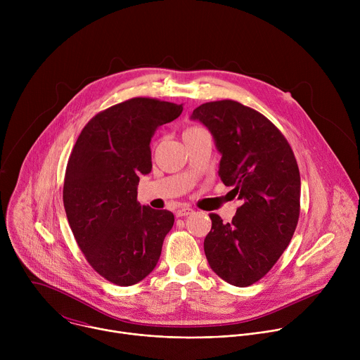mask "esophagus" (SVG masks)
<instances>
[{
	"label": "esophagus",
	"mask_w": 360,
	"mask_h": 360,
	"mask_svg": "<svg viewBox=\"0 0 360 360\" xmlns=\"http://www.w3.org/2000/svg\"><path fill=\"white\" fill-rule=\"evenodd\" d=\"M191 214H193V210L189 208V207H181V208H178L176 212H175V215H176L178 218H181V217H188V215H191Z\"/></svg>",
	"instance_id": "34e87169"
}]
</instances>
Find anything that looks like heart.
<instances>
[{"mask_svg":"<svg viewBox=\"0 0 360 360\" xmlns=\"http://www.w3.org/2000/svg\"><path fill=\"white\" fill-rule=\"evenodd\" d=\"M205 132L202 128L199 127H188L185 131H184V136H189V135H196V134H202Z\"/></svg>","mask_w":360,"mask_h":360,"instance_id":"heart-1","label":"heart"}]
</instances>
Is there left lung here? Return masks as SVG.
Returning a JSON list of instances; mask_svg holds the SVG:
<instances>
[{"instance_id": "left-lung-1", "label": "left lung", "mask_w": 360, "mask_h": 360, "mask_svg": "<svg viewBox=\"0 0 360 360\" xmlns=\"http://www.w3.org/2000/svg\"><path fill=\"white\" fill-rule=\"evenodd\" d=\"M222 153L219 176L240 200L232 222L211 214L203 249L212 271L245 288L262 279L289 245L300 212V175L282 132L236 101L207 102L192 112Z\"/></svg>"}]
</instances>
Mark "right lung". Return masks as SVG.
<instances>
[{
    "label": "right lung",
    "mask_w": 360,
    "mask_h": 360,
    "mask_svg": "<svg viewBox=\"0 0 360 360\" xmlns=\"http://www.w3.org/2000/svg\"><path fill=\"white\" fill-rule=\"evenodd\" d=\"M182 104L131 98L96 114L68 160L64 208L78 246L107 281L131 286L157 266L174 214L136 200L139 175L152 169L150 138Z\"/></svg>",
    "instance_id": "1"
}]
</instances>
